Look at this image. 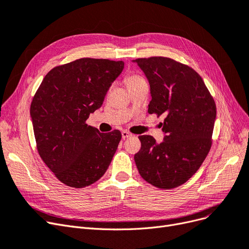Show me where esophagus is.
I'll return each instance as SVG.
<instances>
[{
  "instance_id": "obj_1",
  "label": "esophagus",
  "mask_w": 249,
  "mask_h": 249,
  "mask_svg": "<svg viewBox=\"0 0 249 249\" xmlns=\"http://www.w3.org/2000/svg\"><path fill=\"white\" fill-rule=\"evenodd\" d=\"M132 135L129 133V132H127V131H122V139L123 140H126V139H128V137H131Z\"/></svg>"
}]
</instances>
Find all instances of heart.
Instances as JSON below:
<instances>
[{"label":"heart","mask_w":249,"mask_h":249,"mask_svg":"<svg viewBox=\"0 0 249 249\" xmlns=\"http://www.w3.org/2000/svg\"><path fill=\"white\" fill-rule=\"evenodd\" d=\"M142 81H143V79L141 76L135 75V73H131V75H128L125 78V84L127 87H129V86H132V85L136 84V83L142 82Z\"/></svg>","instance_id":"1"}]
</instances>
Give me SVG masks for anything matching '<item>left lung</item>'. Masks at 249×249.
Returning <instances> with one entry per match:
<instances>
[{
    "label": "left lung",
    "instance_id": "left-lung-1",
    "mask_svg": "<svg viewBox=\"0 0 249 249\" xmlns=\"http://www.w3.org/2000/svg\"><path fill=\"white\" fill-rule=\"evenodd\" d=\"M150 84L148 112L163 115V142L141 135L134 155L142 178L159 189H173L191 178L211 146L216 107L203 80L192 68L167 57L132 60Z\"/></svg>",
    "mask_w": 249,
    "mask_h": 249
}]
</instances>
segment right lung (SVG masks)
Instances as JSON below:
<instances>
[{
  "instance_id": "add662e5",
  "label": "right lung",
  "mask_w": 249,
  "mask_h": 249,
  "mask_svg": "<svg viewBox=\"0 0 249 249\" xmlns=\"http://www.w3.org/2000/svg\"><path fill=\"white\" fill-rule=\"evenodd\" d=\"M123 69V61L80 58L52 69L36 90L31 105L36 149L64 185L90 186L112 162L121 132L100 133L86 120Z\"/></svg>"
}]
</instances>
